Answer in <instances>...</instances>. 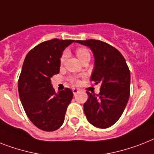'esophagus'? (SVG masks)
<instances>
[{
    "mask_svg": "<svg viewBox=\"0 0 154 154\" xmlns=\"http://www.w3.org/2000/svg\"><path fill=\"white\" fill-rule=\"evenodd\" d=\"M78 92H79V89H78V88H73V92L74 95L77 94Z\"/></svg>",
    "mask_w": 154,
    "mask_h": 154,
    "instance_id": "1",
    "label": "esophagus"
}]
</instances>
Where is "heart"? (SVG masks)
Segmentation results:
<instances>
[{
  "mask_svg": "<svg viewBox=\"0 0 154 154\" xmlns=\"http://www.w3.org/2000/svg\"><path fill=\"white\" fill-rule=\"evenodd\" d=\"M76 54H77V56L81 62L86 59V58H88V57L90 58V56H91L90 55L89 51L87 48H85V47H79V48H77L76 50ZM66 57H67V52L65 51L62 54V57H61V62L62 63L65 62ZM69 81L72 84H73V85H79L81 83V80L77 77H75V76L69 77Z\"/></svg>",
  "mask_w": 154,
  "mask_h": 154,
  "instance_id": "b5f03b06",
  "label": "heart"
}]
</instances>
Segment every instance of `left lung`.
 <instances>
[{"instance_id": "8db88e82", "label": "left lung", "mask_w": 154, "mask_h": 154, "mask_svg": "<svg viewBox=\"0 0 154 154\" xmlns=\"http://www.w3.org/2000/svg\"><path fill=\"white\" fill-rule=\"evenodd\" d=\"M93 52L95 66L91 81L100 85L99 95L87 92L84 111L88 122L98 128L112 127L120 118L130 97L131 73L122 54L100 40H77Z\"/></svg>"}]
</instances>
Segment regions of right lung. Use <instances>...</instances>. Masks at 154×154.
<instances>
[{"mask_svg": "<svg viewBox=\"0 0 154 154\" xmlns=\"http://www.w3.org/2000/svg\"><path fill=\"white\" fill-rule=\"evenodd\" d=\"M74 41L54 38L41 42L23 62L18 81L20 98L28 119L42 131H56L63 124L73 97L69 88L55 92L51 78L59 73L62 51Z\"/></svg>", "mask_w": 154, "mask_h": 154, "instance_id": "1", "label": "right lung"}]
</instances>
